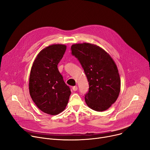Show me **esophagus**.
I'll return each instance as SVG.
<instances>
[{
    "label": "esophagus",
    "mask_w": 150,
    "mask_h": 150,
    "mask_svg": "<svg viewBox=\"0 0 150 150\" xmlns=\"http://www.w3.org/2000/svg\"><path fill=\"white\" fill-rule=\"evenodd\" d=\"M72 89H73L74 91H76L78 90V87L76 86H74V87H72Z\"/></svg>",
    "instance_id": "34e87169"
}]
</instances>
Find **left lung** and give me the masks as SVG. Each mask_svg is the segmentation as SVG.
I'll list each match as a JSON object with an SVG mask.
<instances>
[{"mask_svg": "<svg viewBox=\"0 0 150 150\" xmlns=\"http://www.w3.org/2000/svg\"><path fill=\"white\" fill-rule=\"evenodd\" d=\"M71 51L89 84L86 104L95 111L106 110L117 100L121 90L120 76L113 58L103 48L91 43L74 44Z\"/></svg>", "mask_w": 150, "mask_h": 150, "instance_id": "obj_1", "label": "left lung"}]
</instances>
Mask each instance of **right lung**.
I'll list each match as a JSON object with an SVG mask.
<instances>
[{
    "label": "right lung",
    "mask_w": 150,
    "mask_h": 150,
    "mask_svg": "<svg viewBox=\"0 0 150 150\" xmlns=\"http://www.w3.org/2000/svg\"><path fill=\"white\" fill-rule=\"evenodd\" d=\"M66 50L61 44L46 47L36 57L30 72V96L40 110L51 115L64 110L71 93L57 67Z\"/></svg>",
    "instance_id": "add662e5"
}]
</instances>
